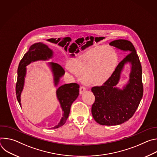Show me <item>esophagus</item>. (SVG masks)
<instances>
[{"mask_svg":"<svg viewBox=\"0 0 157 157\" xmlns=\"http://www.w3.org/2000/svg\"><path fill=\"white\" fill-rule=\"evenodd\" d=\"M86 90V87H84V86H81L79 87V94H82Z\"/></svg>","mask_w":157,"mask_h":157,"instance_id":"34e87169","label":"esophagus"}]
</instances>
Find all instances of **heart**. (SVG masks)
Segmentation results:
<instances>
[{
    "mask_svg": "<svg viewBox=\"0 0 157 157\" xmlns=\"http://www.w3.org/2000/svg\"><path fill=\"white\" fill-rule=\"evenodd\" d=\"M117 63V55L113 48L99 46L73 59L71 67L84 81L102 83L113 73Z\"/></svg>",
    "mask_w": 157,
    "mask_h": 157,
    "instance_id": "obj_1",
    "label": "heart"
}]
</instances>
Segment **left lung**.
<instances>
[{"label":"left lung","instance_id":"1","mask_svg":"<svg viewBox=\"0 0 157 157\" xmlns=\"http://www.w3.org/2000/svg\"><path fill=\"white\" fill-rule=\"evenodd\" d=\"M110 45L124 51H130L122 60L109 79L100 86L91 88L95 96L91 113L94 119L100 125H116L130 119L139 107L143 96L142 65L133 44L126 40L111 41ZM132 64L130 79L123 90L116 87L124 64Z\"/></svg>","mask_w":157,"mask_h":157}]
</instances>
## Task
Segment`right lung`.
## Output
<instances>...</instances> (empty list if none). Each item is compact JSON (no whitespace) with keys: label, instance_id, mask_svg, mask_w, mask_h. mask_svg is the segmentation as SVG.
I'll use <instances>...</instances> for the list:
<instances>
[{"label":"right lung","instance_id":"right-lung-1","mask_svg":"<svg viewBox=\"0 0 157 157\" xmlns=\"http://www.w3.org/2000/svg\"><path fill=\"white\" fill-rule=\"evenodd\" d=\"M52 56L53 51L49 48L47 45L43 43H37L33 44L30 47L29 50L20 60L18 67V76L15 87L17 99L20 106V95L24 87V79L26 74L25 67L32 62L37 60L48 59L52 58ZM50 66L54 74L55 85L57 86L59 81V78L64 74L65 71L63 67L58 63H50ZM79 85L76 82L66 84L58 88L56 95L62 108L63 114L60 122L54 127L53 128L60 127L65 124L69 116L71 106L79 95Z\"/></svg>","mask_w":157,"mask_h":157}]
</instances>
